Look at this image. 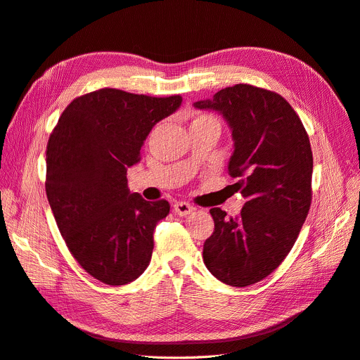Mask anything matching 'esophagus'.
<instances>
[{"label":"esophagus","mask_w":360,"mask_h":360,"mask_svg":"<svg viewBox=\"0 0 360 360\" xmlns=\"http://www.w3.org/2000/svg\"><path fill=\"white\" fill-rule=\"evenodd\" d=\"M173 210H175V214L179 217H188L190 214H193L194 207L185 202H176L175 205H173Z\"/></svg>","instance_id":"obj_1"}]
</instances>
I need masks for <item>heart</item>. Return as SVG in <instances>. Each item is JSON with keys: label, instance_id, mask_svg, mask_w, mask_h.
I'll return each mask as SVG.
<instances>
[{"label": "heart", "instance_id": "1", "mask_svg": "<svg viewBox=\"0 0 360 360\" xmlns=\"http://www.w3.org/2000/svg\"><path fill=\"white\" fill-rule=\"evenodd\" d=\"M202 122H212V123H218L217 120L212 117V115H207V114H198L194 117V122L193 123H202Z\"/></svg>", "mask_w": 360, "mask_h": 360}]
</instances>
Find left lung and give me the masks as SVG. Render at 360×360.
Wrapping results in <instances>:
<instances>
[{"mask_svg": "<svg viewBox=\"0 0 360 360\" xmlns=\"http://www.w3.org/2000/svg\"><path fill=\"white\" fill-rule=\"evenodd\" d=\"M193 105L227 122L234 142L229 173L242 178L234 185L246 198L234 218L219 207L210 209L215 231L205 242L203 261L224 283L254 285L286 258L309 215V135L281 95L255 86L236 84Z\"/></svg>", "mask_w": 360, "mask_h": 360, "instance_id": "1", "label": "left lung"}]
</instances>
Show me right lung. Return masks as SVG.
<instances>
[{
    "label": "right lung",
    "mask_w": 360,
    "mask_h": 360,
    "mask_svg": "<svg viewBox=\"0 0 360 360\" xmlns=\"http://www.w3.org/2000/svg\"><path fill=\"white\" fill-rule=\"evenodd\" d=\"M179 95L153 98L101 89L62 112L46 151V193L72 257L102 283H130L145 271L166 200L146 202L127 187L151 129L175 112Z\"/></svg>",
    "instance_id": "1"
}]
</instances>
